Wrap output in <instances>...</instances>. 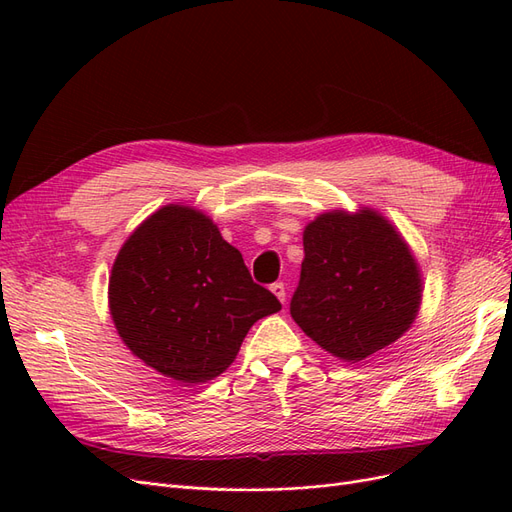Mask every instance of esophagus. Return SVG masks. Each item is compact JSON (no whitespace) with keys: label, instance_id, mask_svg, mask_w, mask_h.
Masks as SVG:
<instances>
[{"label":"esophagus","instance_id":"esophagus-1","mask_svg":"<svg viewBox=\"0 0 512 512\" xmlns=\"http://www.w3.org/2000/svg\"><path fill=\"white\" fill-rule=\"evenodd\" d=\"M271 292L275 294L277 299H280L282 303H286V286L282 284V282H275L273 286H271Z\"/></svg>","mask_w":512,"mask_h":512}]
</instances>
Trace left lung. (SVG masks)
Here are the masks:
<instances>
[{"label": "left lung", "mask_w": 512, "mask_h": 512, "mask_svg": "<svg viewBox=\"0 0 512 512\" xmlns=\"http://www.w3.org/2000/svg\"><path fill=\"white\" fill-rule=\"evenodd\" d=\"M303 252L290 314L320 348L359 363L412 327L423 299L421 269L382 213H320L303 230Z\"/></svg>", "instance_id": "1"}]
</instances>
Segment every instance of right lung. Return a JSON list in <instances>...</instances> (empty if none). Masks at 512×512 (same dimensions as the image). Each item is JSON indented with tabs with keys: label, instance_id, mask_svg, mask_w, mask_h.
Masks as SVG:
<instances>
[{
	"label": "right lung",
	"instance_id": "add662e5",
	"mask_svg": "<svg viewBox=\"0 0 512 512\" xmlns=\"http://www.w3.org/2000/svg\"><path fill=\"white\" fill-rule=\"evenodd\" d=\"M108 309L123 344L145 365L200 384L226 371L252 324L282 303L254 284L209 215L164 205L121 245Z\"/></svg>",
	"mask_w": 512,
	"mask_h": 512
}]
</instances>
